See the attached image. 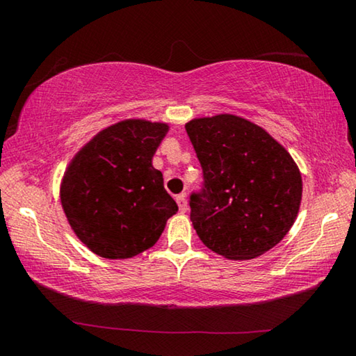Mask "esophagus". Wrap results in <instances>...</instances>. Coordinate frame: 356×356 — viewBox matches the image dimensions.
<instances>
[{"label":"esophagus","instance_id":"34e87169","mask_svg":"<svg viewBox=\"0 0 356 356\" xmlns=\"http://www.w3.org/2000/svg\"><path fill=\"white\" fill-rule=\"evenodd\" d=\"M176 201H177V206H179V210L180 212H186V209H188V204H186V196L185 195H179L177 197H176Z\"/></svg>","mask_w":356,"mask_h":356}]
</instances>
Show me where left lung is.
I'll list each match as a JSON object with an SVG mask.
<instances>
[{
	"label": "left lung",
	"instance_id": "8db88e82",
	"mask_svg": "<svg viewBox=\"0 0 356 356\" xmlns=\"http://www.w3.org/2000/svg\"><path fill=\"white\" fill-rule=\"evenodd\" d=\"M186 134L202 168L190 220L202 243L227 259H254L284 238L297 218L301 176L264 129L232 114L190 120Z\"/></svg>",
	"mask_w": 356,
	"mask_h": 356
}]
</instances>
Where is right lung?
I'll list each match as a JSON object with an SVG mask.
<instances>
[{"label": "right lung", "mask_w": 356, "mask_h": 356, "mask_svg": "<svg viewBox=\"0 0 356 356\" xmlns=\"http://www.w3.org/2000/svg\"><path fill=\"white\" fill-rule=\"evenodd\" d=\"M166 124L130 119L102 130L72 160L61 185L65 216L100 257L127 259L154 246L176 201L152 156Z\"/></svg>", "instance_id": "add662e5"}]
</instances>
